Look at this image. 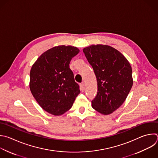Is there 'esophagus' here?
<instances>
[{
	"label": "esophagus",
	"mask_w": 158,
	"mask_h": 158,
	"mask_svg": "<svg viewBox=\"0 0 158 158\" xmlns=\"http://www.w3.org/2000/svg\"><path fill=\"white\" fill-rule=\"evenodd\" d=\"M80 90H81L82 92H84V90H85V86H84V83L80 84Z\"/></svg>",
	"instance_id": "esophagus-1"
}]
</instances>
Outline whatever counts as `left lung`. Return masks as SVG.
I'll use <instances>...</instances> for the list:
<instances>
[{"mask_svg": "<svg viewBox=\"0 0 158 158\" xmlns=\"http://www.w3.org/2000/svg\"><path fill=\"white\" fill-rule=\"evenodd\" d=\"M83 52L97 81L92 107L103 115L110 114L122 106L132 87L131 65L120 51L109 45H90Z\"/></svg>", "mask_w": 158, "mask_h": 158, "instance_id": "obj_1", "label": "left lung"}]
</instances>
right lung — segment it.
<instances>
[{
	"label": "right lung",
	"instance_id": "obj_1",
	"mask_svg": "<svg viewBox=\"0 0 158 158\" xmlns=\"http://www.w3.org/2000/svg\"><path fill=\"white\" fill-rule=\"evenodd\" d=\"M79 52L74 46H55L43 52L31 68V92L40 106L50 114H64L80 93L69 68L71 60Z\"/></svg>",
	"mask_w": 158,
	"mask_h": 158
}]
</instances>
